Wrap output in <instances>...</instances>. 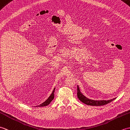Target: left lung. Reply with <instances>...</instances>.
I'll return each instance as SVG.
<instances>
[{"label":"left lung","instance_id":"1","mask_svg":"<svg viewBox=\"0 0 130 130\" xmlns=\"http://www.w3.org/2000/svg\"><path fill=\"white\" fill-rule=\"evenodd\" d=\"M77 90H78V92H77V96H78V98L81 102L84 104H86L87 105H89V106H103V105L107 104L108 103H110V102L113 101L115 98H113L112 99H110V100H103V101H94L92 100V99H90L89 98H87L86 96H84L83 94L80 92V91L79 88L77 87Z\"/></svg>","mask_w":130,"mask_h":130}]
</instances>
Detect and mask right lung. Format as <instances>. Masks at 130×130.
I'll return each instance as SVG.
<instances>
[{
    "label": "right lung",
    "instance_id": "obj_1",
    "mask_svg": "<svg viewBox=\"0 0 130 130\" xmlns=\"http://www.w3.org/2000/svg\"><path fill=\"white\" fill-rule=\"evenodd\" d=\"M55 88L54 89L53 91H52V92L51 93V94L50 95V96H49L48 98L47 99V100L44 102L43 103H42V104H40L39 106H38L37 107H44V106H47V105H48L50 103H51V101L53 100L54 98V92H55ZM37 107V106H36Z\"/></svg>",
    "mask_w": 130,
    "mask_h": 130
}]
</instances>
